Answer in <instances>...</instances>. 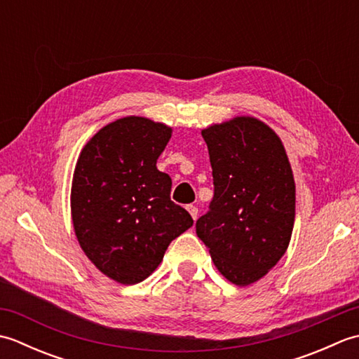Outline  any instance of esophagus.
Returning a JSON list of instances; mask_svg holds the SVG:
<instances>
[{
  "instance_id": "obj_1",
  "label": "esophagus",
  "mask_w": 359,
  "mask_h": 359,
  "mask_svg": "<svg viewBox=\"0 0 359 359\" xmlns=\"http://www.w3.org/2000/svg\"><path fill=\"white\" fill-rule=\"evenodd\" d=\"M187 210H188L189 215H191V217L196 220V219H197V215H199V210H197V207H193V205H188Z\"/></svg>"
}]
</instances>
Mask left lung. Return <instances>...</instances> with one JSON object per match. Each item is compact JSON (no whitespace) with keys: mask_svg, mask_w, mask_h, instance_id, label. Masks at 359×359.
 Instances as JSON below:
<instances>
[{"mask_svg":"<svg viewBox=\"0 0 359 359\" xmlns=\"http://www.w3.org/2000/svg\"><path fill=\"white\" fill-rule=\"evenodd\" d=\"M215 180L210 211L196 233L216 269L247 287L285 255L294 225L296 187L279 135L262 120L234 117L202 129Z\"/></svg>","mask_w":359,"mask_h":359,"instance_id":"8db88e82","label":"left lung"}]
</instances>
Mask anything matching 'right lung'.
Here are the masks:
<instances>
[{
  "instance_id": "obj_1",
  "label": "right lung",
  "mask_w": 359,
  "mask_h": 359,
  "mask_svg": "<svg viewBox=\"0 0 359 359\" xmlns=\"http://www.w3.org/2000/svg\"><path fill=\"white\" fill-rule=\"evenodd\" d=\"M172 128L129 116L103 126L75 163L71 216L81 250L104 276L139 284L163 261L171 241L193 226L171 197L157 158Z\"/></svg>"
}]
</instances>
